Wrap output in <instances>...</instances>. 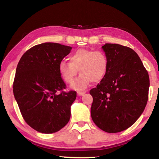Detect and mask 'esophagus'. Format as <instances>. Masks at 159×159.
<instances>
[{"label": "esophagus", "mask_w": 159, "mask_h": 159, "mask_svg": "<svg viewBox=\"0 0 159 159\" xmlns=\"http://www.w3.org/2000/svg\"><path fill=\"white\" fill-rule=\"evenodd\" d=\"M85 93V92H77V94H78V95H79V96H83Z\"/></svg>", "instance_id": "obj_1"}]
</instances>
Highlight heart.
<instances>
[{"label":"heart","instance_id":"heart-1","mask_svg":"<svg viewBox=\"0 0 159 159\" xmlns=\"http://www.w3.org/2000/svg\"><path fill=\"white\" fill-rule=\"evenodd\" d=\"M109 69V59L101 50L79 49L70 56V62L61 61L59 71L66 83L72 84L79 71L80 75L73 83L74 89L82 90L91 82L104 79Z\"/></svg>","mask_w":159,"mask_h":159}]
</instances>
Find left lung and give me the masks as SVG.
Listing matches in <instances>:
<instances>
[{"instance_id": "8db88e82", "label": "left lung", "mask_w": 159, "mask_h": 159, "mask_svg": "<svg viewBox=\"0 0 159 159\" xmlns=\"http://www.w3.org/2000/svg\"><path fill=\"white\" fill-rule=\"evenodd\" d=\"M109 59L105 77L90 90L92 120L101 130L119 133L131 126L142 114L148 100L150 79L137 54L129 47L105 43Z\"/></svg>"}]
</instances>
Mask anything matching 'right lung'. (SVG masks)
Here are the masks:
<instances>
[{"label":"right lung","instance_id":"obj_1","mask_svg":"<svg viewBox=\"0 0 159 159\" xmlns=\"http://www.w3.org/2000/svg\"><path fill=\"white\" fill-rule=\"evenodd\" d=\"M72 47L46 42L29 49L20 59L13 84V95L24 120L42 133L60 130L68 123L75 91L66 85L59 71Z\"/></svg>","mask_w":159,"mask_h":159}]
</instances>
